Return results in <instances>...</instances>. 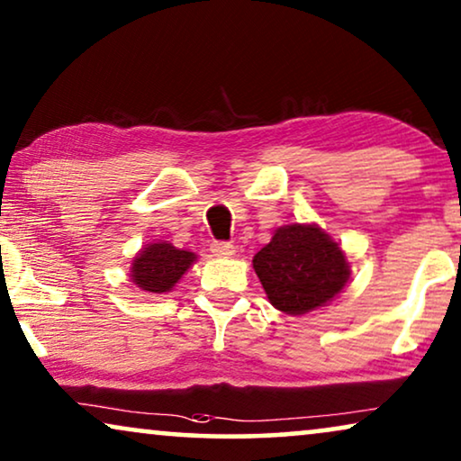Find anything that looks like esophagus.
<instances>
[{
	"mask_svg": "<svg viewBox=\"0 0 461 461\" xmlns=\"http://www.w3.org/2000/svg\"><path fill=\"white\" fill-rule=\"evenodd\" d=\"M212 254L218 256V258H232L235 256L237 248L232 243H226V241H213L212 243Z\"/></svg>",
	"mask_w": 461,
	"mask_h": 461,
	"instance_id": "34e87169",
	"label": "esophagus"
}]
</instances>
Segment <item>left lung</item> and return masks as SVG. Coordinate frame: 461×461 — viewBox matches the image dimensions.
Returning a JSON list of instances; mask_svg holds the SVG:
<instances>
[{"label":"left lung","instance_id":"8db88e82","mask_svg":"<svg viewBox=\"0 0 461 461\" xmlns=\"http://www.w3.org/2000/svg\"><path fill=\"white\" fill-rule=\"evenodd\" d=\"M254 270L270 304L294 317L325 306L350 276L342 248L317 224L276 229L254 256Z\"/></svg>","mask_w":461,"mask_h":461}]
</instances>
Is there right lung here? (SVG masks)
I'll use <instances>...</instances> for the list:
<instances>
[{
    "instance_id": "1",
    "label": "right lung",
    "mask_w": 461,
    "mask_h": 461,
    "mask_svg": "<svg viewBox=\"0 0 461 461\" xmlns=\"http://www.w3.org/2000/svg\"><path fill=\"white\" fill-rule=\"evenodd\" d=\"M197 260L193 251L178 249L167 241L149 243L131 260L130 276L136 287L149 294H166Z\"/></svg>"
}]
</instances>
